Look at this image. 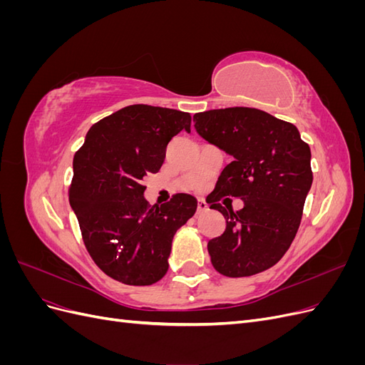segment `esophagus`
I'll list each match as a JSON object with an SVG mask.
<instances>
[{"instance_id":"obj_1","label":"esophagus","mask_w":365,"mask_h":365,"mask_svg":"<svg viewBox=\"0 0 365 365\" xmlns=\"http://www.w3.org/2000/svg\"><path fill=\"white\" fill-rule=\"evenodd\" d=\"M207 210H208V205H207V202L204 200L197 201V208H196L197 213H204V212H207Z\"/></svg>"}]
</instances>
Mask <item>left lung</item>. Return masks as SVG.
Listing matches in <instances>:
<instances>
[{
	"instance_id": "obj_1",
	"label": "left lung",
	"mask_w": 365,
	"mask_h": 365,
	"mask_svg": "<svg viewBox=\"0 0 365 365\" xmlns=\"http://www.w3.org/2000/svg\"><path fill=\"white\" fill-rule=\"evenodd\" d=\"M197 134L233 157L207 196L225 217V231L208 240L217 272L248 277L274 267L289 250L312 185L311 149L289 121L256 108L197 113ZM228 195L245 201L239 212L222 207Z\"/></svg>"
}]
</instances>
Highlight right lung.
I'll use <instances>...</instances> for the list:
<instances>
[{
    "label": "right lung",
    "instance_id": "1",
    "mask_svg": "<svg viewBox=\"0 0 365 365\" xmlns=\"http://www.w3.org/2000/svg\"><path fill=\"white\" fill-rule=\"evenodd\" d=\"M190 125L189 113L130 105L94 123L74 153L68 197L83 244L120 283L161 280L176 230L196 212L192 195L176 193L161 207L143 196V178L161 169L169 141L182 129L190 132Z\"/></svg>",
    "mask_w": 365,
    "mask_h": 365
}]
</instances>
